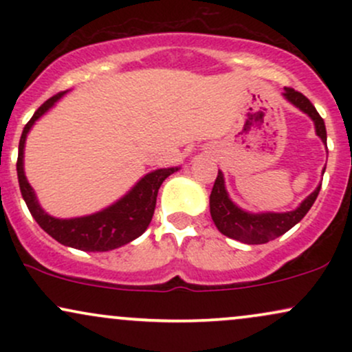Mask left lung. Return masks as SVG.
<instances>
[{
	"mask_svg": "<svg viewBox=\"0 0 352 352\" xmlns=\"http://www.w3.org/2000/svg\"><path fill=\"white\" fill-rule=\"evenodd\" d=\"M289 102L300 107L302 112H306L311 119L314 120L316 125V134L321 137L322 142H326V125L322 117L318 114L316 107L311 104V100L302 96L301 92L294 91L293 87H285L283 92ZM321 190V185L314 190L313 193L306 199L302 204L293 212L286 213H260V215H253V213L243 212L238 208L232 200L228 199V193L225 190L223 173L218 172L215 184H213L212 193H210V213H212L213 221H215L217 228L220 230L223 235H227L233 240L241 241L246 245H260L268 243L274 238L285 235L288 230H292L301 218L309 212L313 207L314 200L318 199V193Z\"/></svg>",
	"mask_w": 352,
	"mask_h": 352,
	"instance_id": "1",
	"label": "left lung"
}]
</instances>
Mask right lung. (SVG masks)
Returning a JSON list of instances; mask_svg holds the SVG:
<instances>
[{
    "mask_svg": "<svg viewBox=\"0 0 352 352\" xmlns=\"http://www.w3.org/2000/svg\"><path fill=\"white\" fill-rule=\"evenodd\" d=\"M60 96L63 92L47 99L23 129L21 139H19L18 162H16L21 195L39 227L59 243L82 250V252H107V250L119 248V246L135 240L147 230L153 212H155L157 193H159L160 185L177 168H159V170L147 173L124 199L94 215L59 220V218H52L44 213L36 200L33 188L24 177L23 152L26 135L36 119H39Z\"/></svg>",
    "mask_w": 352,
    "mask_h": 352,
    "instance_id": "obj_1",
    "label": "right lung"
}]
</instances>
